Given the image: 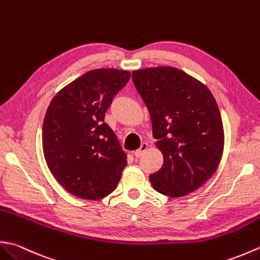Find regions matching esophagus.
<instances>
[{
	"mask_svg": "<svg viewBox=\"0 0 260 260\" xmlns=\"http://www.w3.org/2000/svg\"><path fill=\"white\" fill-rule=\"evenodd\" d=\"M147 147H149V145H147V143H142L140 149L136 150V151L134 152V156H135V157H140L142 154H143V152H145V151L147 150Z\"/></svg>",
	"mask_w": 260,
	"mask_h": 260,
	"instance_id": "1",
	"label": "esophagus"
}]
</instances>
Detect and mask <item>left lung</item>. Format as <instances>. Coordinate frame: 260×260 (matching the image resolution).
I'll return each mask as SVG.
<instances>
[{
	"label": "left lung",
	"instance_id": "1",
	"mask_svg": "<svg viewBox=\"0 0 260 260\" xmlns=\"http://www.w3.org/2000/svg\"><path fill=\"white\" fill-rule=\"evenodd\" d=\"M132 79L164 154L161 169L150 175L152 187L169 197L186 196L210 179L221 161L224 133L214 96L171 66L137 70Z\"/></svg>",
	"mask_w": 260,
	"mask_h": 260
}]
</instances>
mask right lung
<instances>
[{"instance_id": "1", "label": "right lung", "mask_w": 260, "mask_h": 260, "mask_svg": "<svg viewBox=\"0 0 260 260\" xmlns=\"http://www.w3.org/2000/svg\"><path fill=\"white\" fill-rule=\"evenodd\" d=\"M129 78L128 71H89L60 90L46 111V162L59 185L76 197L96 201L108 196L127 166L105 114Z\"/></svg>"}]
</instances>
